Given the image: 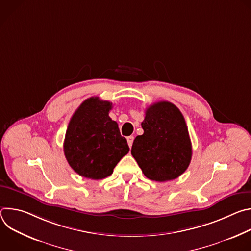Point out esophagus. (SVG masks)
Returning <instances> with one entry per match:
<instances>
[{
	"label": "esophagus",
	"instance_id": "esophagus-1",
	"mask_svg": "<svg viewBox=\"0 0 251 251\" xmlns=\"http://www.w3.org/2000/svg\"><path fill=\"white\" fill-rule=\"evenodd\" d=\"M133 141H134V137H133V136H129V137H127V142H128V145H129V147H130V148L132 147Z\"/></svg>",
	"mask_w": 251,
	"mask_h": 251
}]
</instances>
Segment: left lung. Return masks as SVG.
Masks as SVG:
<instances>
[{"label":"left lung","mask_w":251,"mask_h":251,"mask_svg":"<svg viewBox=\"0 0 251 251\" xmlns=\"http://www.w3.org/2000/svg\"><path fill=\"white\" fill-rule=\"evenodd\" d=\"M143 135L135 138L131 154L143 174L157 182L180 176L192 159V143L185 118L168 101L156 102L146 109Z\"/></svg>","instance_id":"obj_1"}]
</instances>
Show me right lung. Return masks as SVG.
Masks as SVG:
<instances>
[{"instance_id": "right-lung-1", "label": "right lung", "mask_w": 251, "mask_h": 251, "mask_svg": "<svg viewBox=\"0 0 251 251\" xmlns=\"http://www.w3.org/2000/svg\"><path fill=\"white\" fill-rule=\"evenodd\" d=\"M112 103L99 97L83 101L71 117L63 143L65 158L78 175L101 180L129 152L118 124L109 117Z\"/></svg>"}]
</instances>
